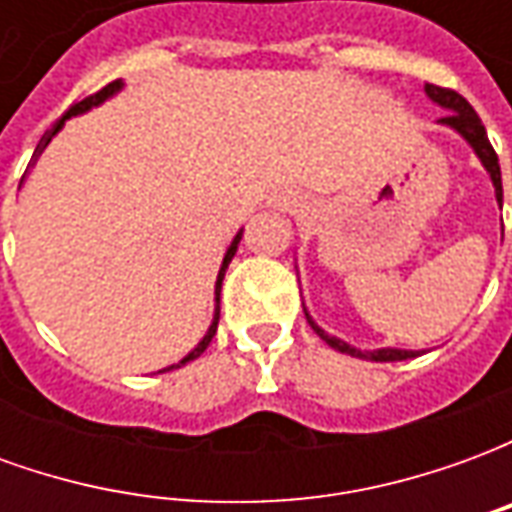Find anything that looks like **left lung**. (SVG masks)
Returning <instances> with one entry per match:
<instances>
[{
    "label": "left lung",
    "mask_w": 512,
    "mask_h": 512,
    "mask_svg": "<svg viewBox=\"0 0 512 512\" xmlns=\"http://www.w3.org/2000/svg\"><path fill=\"white\" fill-rule=\"evenodd\" d=\"M425 93H428L430 101H436L439 106L447 109V115L439 117L441 126H450L455 128L458 134L474 147V153L477 158L483 161V167L488 169V175L494 180V189H496V202L502 205V172H499V158H496V150L491 147L488 142V134H485V126L483 120L477 117L469 101L458 95L455 90H447V87H436V84H425ZM307 315V323L312 326V332L321 337L323 343L332 345L334 351H340V354H348V356H359V359H370V362H403V359H411V356H417V351H400V348H378V351H359L354 345L343 343V340H337L332 334H326L318 326V323L312 321L310 312L304 310Z\"/></svg>",
    "instance_id": "obj_1"
}]
</instances>
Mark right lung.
I'll list each match as a JSON object with an SVG mask.
<instances>
[{"instance_id": "obj_1", "label": "right lung", "mask_w": 512, "mask_h": 512, "mask_svg": "<svg viewBox=\"0 0 512 512\" xmlns=\"http://www.w3.org/2000/svg\"><path fill=\"white\" fill-rule=\"evenodd\" d=\"M120 87H123V82H120V79H117V82L106 84L104 90H98V93H95V95H87V98H84V101H79V104H73L71 109H68V112H65V115H62L60 120H57V123H54V126H51L49 131H46V134H43V139H40L38 147H35V158H38V153H43V147L49 145L51 139H54V134H57V131H60V128L65 126V120H68V117H73V115H82V112H87V109H90V106L104 104L106 98H112V95H115L117 90H120ZM21 180H24V178H21ZM238 241H241V233H238V235H235V238H233V244H230V249H227V255H224L222 268H219V279H216V312H213V323H211V329H208V334H205V337H202L200 345H197V348H194V351H191L189 356H183V359H180L178 365H169V367H164V370H161V373H167V370H175V367L186 365V362H191V359H197V356H200L202 351H205V348H208V345H211L213 334H216V326H219V293H222V279H224V271H227V266H230V260H233L235 249H238Z\"/></svg>"}]
</instances>
